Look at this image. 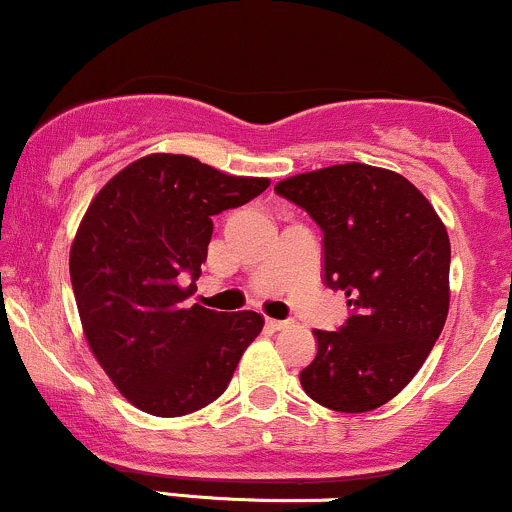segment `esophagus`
Masks as SVG:
<instances>
[{"mask_svg":"<svg viewBox=\"0 0 512 512\" xmlns=\"http://www.w3.org/2000/svg\"><path fill=\"white\" fill-rule=\"evenodd\" d=\"M266 324L271 329H288L293 322H290V320H266Z\"/></svg>","mask_w":512,"mask_h":512,"instance_id":"1","label":"esophagus"}]
</instances>
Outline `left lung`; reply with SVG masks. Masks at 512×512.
<instances>
[{
    "label": "left lung",
    "mask_w": 512,
    "mask_h": 512,
    "mask_svg": "<svg viewBox=\"0 0 512 512\" xmlns=\"http://www.w3.org/2000/svg\"><path fill=\"white\" fill-rule=\"evenodd\" d=\"M276 192L322 229L324 280L351 307L339 332L315 329L302 388L329 410L381 408L420 371L447 322V229L408 178L366 163L293 175Z\"/></svg>",
    "instance_id": "8db88e82"
}]
</instances>
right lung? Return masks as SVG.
Wrapping results in <instances>:
<instances>
[{"label": "right lung", "mask_w": 512, "mask_h": 512, "mask_svg": "<svg viewBox=\"0 0 512 512\" xmlns=\"http://www.w3.org/2000/svg\"><path fill=\"white\" fill-rule=\"evenodd\" d=\"M268 185L180 153H151L119 170L87 207L70 246L82 329L119 393L148 415L180 417L217 400L261 334L254 310L214 312L188 298L214 214Z\"/></svg>", "instance_id": "1"}]
</instances>
